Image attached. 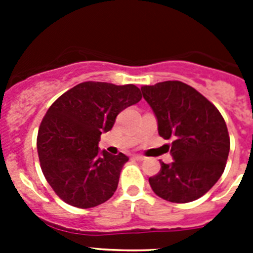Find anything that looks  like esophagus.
Masks as SVG:
<instances>
[{
  "label": "esophagus",
  "mask_w": 253,
  "mask_h": 253,
  "mask_svg": "<svg viewBox=\"0 0 253 253\" xmlns=\"http://www.w3.org/2000/svg\"><path fill=\"white\" fill-rule=\"evenodd\" d=\"M133 158L135 161H144V160H146V157H144V156H140V154H135Z\"/></svg>",
  "instance_id": "34e87169"
}]
</instances>
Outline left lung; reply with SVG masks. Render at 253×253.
Returning <instances> with one entry per match:
<instances>
[{"mask_svg":"<svg viewBox=\"0 0 253 253\" xmlns=\"http://www.w3.org/2000/svg\"><path fill=\"white\" fill-rule=\"evenodd\" d=\"M143 97L157 118L158 134L172 138L173 162H161L149 177L156 195L171 203L202 198L224 172L229 154V134L222 114L207 97L180 81L143 86Z\"/></svg>","mask_w":253,"mask_h":253,"instance_id":"obj_1","label":"left lung"}]
</instances>
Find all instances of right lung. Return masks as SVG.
<instances>
[{"mask_svg":"<svg viewBox=\"0 0 253 253\" xmlns=\"http://www.w3.org/2000/svg\"><path fill=\"white\" fill-rule=\"evenodd\" d=\"M142 93L134 84L82 82L58 97L38 133L40 167L48 184L64 203L81 209L107 202L119 184L129 158L99 151L102 133L110 130L125 107Z\"/></svg>","mask_w":253,"mask_h":253,"instance_id":"add662e5","label":"right lung"}]
</instances>
